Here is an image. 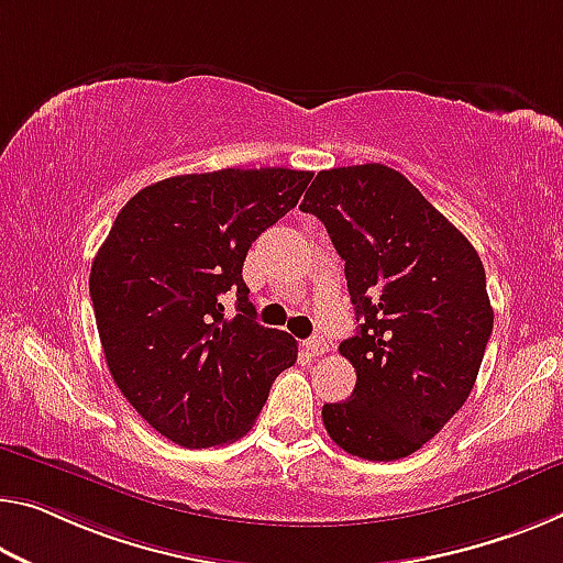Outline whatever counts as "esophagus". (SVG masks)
I'll return each mask as SVG.
<instances>
[{
	"label": "esophagus",
	"mask_w": 563,
	"mask_h": 563,
	"mask_svg": "<svg viewBox=\"0 0 563 563\" xmlns=\"http://www.w3.org/2000/svg\"><path fill=\"white\" fill-rule=\"evenodd\" d=\"M305 347L314 354V357H319V354H324L327 350H330V344H327L324 336H311V340L305 342Z\"/></svg>",
	"instance_id": "1"
}]
</instances>
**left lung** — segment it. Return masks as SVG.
<instances>
[{
  "label": "left lung",
  "instance_id": "obj_1",
  "mask_svg": "<svg viewBox=\"0 0 563 563\" xmlns=\"http://www.w3.org/2000/svg\"><path fill=\"white\" fill-rule=\"evenodd\" d=\"M314 213L344 258L357 334L340 354L357 372L350 400L327 402L342 451L400 461L463 408L493 332L486 269L471 241L402 173L365 163L319 170Z\"/></svg>",
  "mask_w": 563,
  "mask_h": 563
}]
</instances>
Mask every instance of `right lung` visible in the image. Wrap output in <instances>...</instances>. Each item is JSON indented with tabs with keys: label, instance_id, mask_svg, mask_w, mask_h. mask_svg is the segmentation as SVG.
<instances>
[{
	"label": "right lung",
	"instance_id": "add662e5",
	"mask_svg": "<svg viewBox=\"0 0 563 563\" xmlns=\"http://www.w3.org/2000/svg\"><path fill=\"white\" fill-rule=\"evenodd\" d=\"M309 170L223 168L137 191L98 249L90 297L110 375L137 415L184 448L252 430L297 362L287 332L256 322L241 276L258 233L291 211ZM238 294L227 318L220 294Z\"/></svg>",
	"mask_w": 563,
	"mask_h": 563
}]
</instances>
